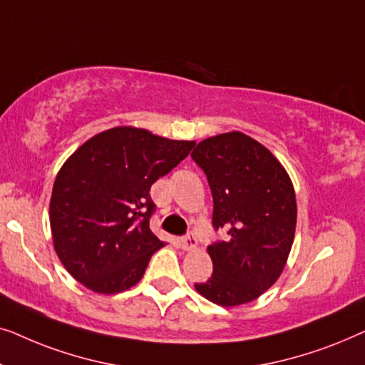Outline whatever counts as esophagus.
<instances>
[{"mask_svg": "<svg viewBox=\"0 0 365 365\" xmlns=\"http://www.w3.org/2000/svg\"><path fill=\"white\" fill-rule=\"evenodd\" d=\"M181 247L184 251H192V249L197 247V239L194 234H186V236L181 237Z\"/></svg>", "mask_w": 365, "mask_h": 365, "instance_id": "34e87169", "label": "esophagus"}]
</instances>
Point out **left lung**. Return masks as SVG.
<instances>
[{
	"instance_id": "left-lung-1",
	"label": "left lung",
	"mask_w": 365,
	"mask_h": 365,
	"mask_svg": "<svg viewBox=\"0 0 365 365\" xmlns=\"http://www.w3.org/2000/svg\"><path fill=\"white\" fill-rule=\"evenodd\" d=\"M191 158L212 192V226L226 241L207 246L212 276L196 291L217 306L234 307L262 296L277 281L297 221L291 178L266 146L232 131L204 139Z\"/></svg>"
}]
</instances>
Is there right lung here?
<instances>
[{"mask_svg": "<svg viewBox=\"0 0 365 365\" xmlns=\"http://www.w3.org/2000/svg\"><path fill=\"white\" fill-rule=\"evenodd\" d=\"M194 141L118 126L79 146L59 169L49 201L54 251L66 271L98 294L136 286L164 246L149 229L151 186Z\"/></svg>", "mask_w": 365, "mask_h": 365, "instance_id": "add662e5", "label": "right lung"}]
</instances>
